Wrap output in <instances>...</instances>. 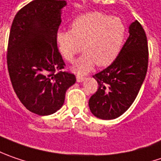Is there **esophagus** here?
Returning <instances> with one entry per match:
<instances>
[{"label": "esophagus", "instance_id": "1", "mask_svg": "<svg viewBox=\"0 0 161 161\" xmlns=\"http://www.w3.org/2000/svg\"><path fill=\"white\" fill-rule=\"evenodd\" d=\"M85 79H86V77L83 76V75H77V76H76V80H77V82H83Z\"/></svg>", "mask_w": 161, "mask_h": 161}]
</instances>
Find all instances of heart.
<instances>
[{"mask_svg":"<svg viewBox=\"0 0 161 161\" xmlns=\"http://www.w3.org/2000/svg\"><path fill=\"white\" fill-rule=\"evenodd\" d=\"M126 33V26L120 18L94 11L75 18L71 30L58 31L56 42L60 55L68 62L84 49L74 69L76 73L86 74L95 63L98 67L111 65L121 52Z\"/></svg>","mask_w":161,"mask_h":161,"instance_id":"heart-1","label":"heart"}]
</instances>
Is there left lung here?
<instances>
[{"instance_id":"1","label":"left lung","mask_w":161,"mask_h":161,"mask_svg":"<svg viewBox=\"0 0 161 161\" xmlns=\"http://www.w3.org/2000/svg\"><path fill=\"white\" fill-rule=\"evenodd\" d=\"M130 36L116 59L93 75L98 89L89 99V108L97 118L112 120L124 114L132 104L143 83L149 63L147 36L135 20Z\"/></svg>"}]
</instances>
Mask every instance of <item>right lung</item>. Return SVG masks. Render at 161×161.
I'll use <instances>...</instances> for the list:
<instances>
[{
	"mask_svg": "<svg viewBox=\"0 0 161 161\" xmlns=\"http://www.w3.org/2000/svg\"><path fill=\"white\" fill-rule=\"evenodd\" d=\"M66 5L63 0L32 1L18 11L11 27L6 57L11 85L21 103L39 115L59 110L76 81L63 70L56 42Z\"/></svg>",
	"mask_w": 161,
	"mask_h": 161,
	"instance_id": "right-lung-1",
	"label": "right lung"
}]
</instances>
